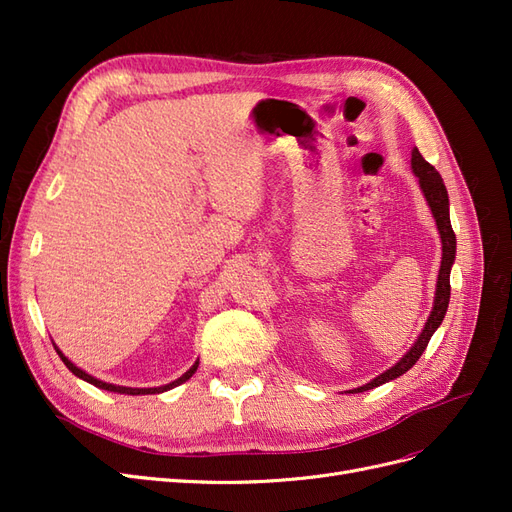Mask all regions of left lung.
I'll list each match as a JSON object with an SVG mask.
<instances>
[{
	"label": "left lung",
	"instance_id": "8db88e82",
	"mask_svg": "<svg viewBox=\"0 0 512 512\" xmlns=\"http://www.w3.org/2000/svg\"><path fill=\"white\" fill-rule=\"evenodd\" d=\"M412 170L414 175L418 177V185L427 198V205L433 213V220H436V226L440 230V239H442V262H440V273H438V284H436V297H433V309L425 322V327L418 335V339L414 342V346L401 356V359L391 367L386 369L384 374L376 376L371 382L359 386V389H352L350 393H363L374 389V386H380L389 380H395L399 376H404L406 371L421 359V354L425 352L431 335L438 331V327L442 324L446 309H448V301H451V267L455 262V252H457V239L455 232L451 226V215H448V192L446 185L440 177V173L433 168L423 156L421 151L416 147L412 149Z\"/></svg>",
	"mask_w": 512,
	"mask_h": 512
}]
</instances>
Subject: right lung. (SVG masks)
<instances>
[{
	"label": "right lung",
	"instance_id": "1",
	"mask_svg": "<svg viewBox=\"0 0 512 512\" xmlns=\"http://www.w3.org/2000/svg\"><path fill=\"white\" fill-rule=\"evenodd\" d=\"M55 346V344H53ZM55 350H57V354H59V359L64 361V365L72 371V374L76 376V378H81V380H85V382H89V384H94V386H98V389H102V391H111V393H121V395H158V393H164V391H170V389H175V386H179V384H183L185 380H190L192 376H194V371L198 369V361L185 371V374L181 376V378H177L175 382H170V384H164V386H153V389H132V386H119V384H108V382H102V380H98V378H94V376H89L87 371H83L81 367H76L68 356H64V352H61L57 346H55Z\"/></svg>",
	"mask_w": 512,
	"mask_h": 512
}]
</instances>
